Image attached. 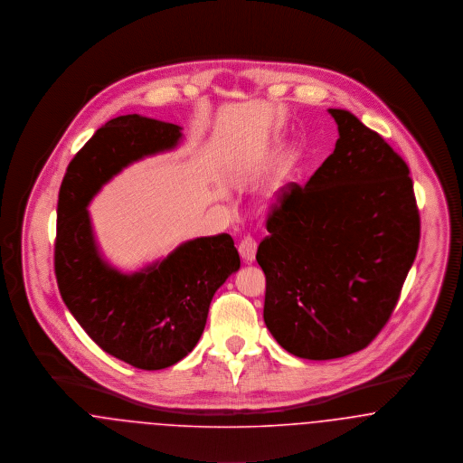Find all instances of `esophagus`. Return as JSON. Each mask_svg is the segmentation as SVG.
Segmentation results:
<instances>
[{
	"instance_id": "34e87169",
	"label": "esophagus",
	"mask_w": 463,
	"mask_h": 463,
	"mask_svg": "<svg viewBox=\"0 0 463 463\" xmlns=\"http://www.w3.org/2000/svg\"><path fill=\"white\" fill-rule=\"evenodd\" d=\"M256 249H258V243L252 237H245L242 242L239 243V252L243 263H252L256 260Z\"/></svg>"
}]
</instances>
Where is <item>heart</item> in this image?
<instances>
[{"mask_svg":"<svg viewBox=\"0 0 463 463\" xmlns=\"http://www.w3.org/2000/svg\"><path fill=\"white\" fill-rule=\"evenodd\" d=\"M292 162H294V156L291 153L282 156V160L279 162L271 179L268 181L267 190H265L267 205H273L282 198V194H284V190L289 183V177H291Z\"/></svg>","mask_w":463,"mask_h":463,"instance_id":"1","label":"heart"}]
</instances>
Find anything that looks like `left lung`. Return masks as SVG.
I'll list each match as a JSON object with an SVG mask.
<instances>
[{"label":"left lung","mask_w":463,"mask_h":463,"mask_svg":"<svg viewBox=\"0 0 463 463\" xmlns=\"http://www.w3.org/2000/svg\"><path fill=\"white\" fill-rule=\"evenodd\" d=\"M335 151L268 216L256 260L265 324L289 354L329 361L365 348L387 324L420 242L406 162L346 109Z\"/></svg>","instance_id":"8db88e82"}]
</instances>
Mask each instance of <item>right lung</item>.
Wrapping results in <instances>:
<instances>
[{"label":"right lung","instance_id":"obj_1","mask_svg":"<svg viewBox=\"0 0 463 463\" xmlns=\"http://www.w3.org/2000/svg\"><path fill=\"white\" fill-rule=\"evenodd\" d=\"M181 130L139 115L109 120L76 153L57 203L55 277L62 301L104 352L146 371L175 364L195 348L214 292L241 268L239 250L228 233L200 237L123 273L102 258L87 207L125 167L177 146Z\"/></svg>","mask_w":463,"mask_h":463}]
</instances>
